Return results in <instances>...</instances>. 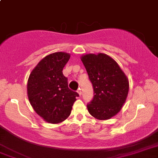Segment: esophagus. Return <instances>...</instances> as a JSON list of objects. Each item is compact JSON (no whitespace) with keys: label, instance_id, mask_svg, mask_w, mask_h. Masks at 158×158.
I'll return each instance as SVG.
<instances>
[{"label":"esophagus","instance_id":"obj_1","mask_svg":"<svg viewBox=\"0 0 158 158\" xmlns=\"http://www.w3.org/2000/svg\"><path fill=\"white\" fill-rule=\"evenodd\" d=\"M77 93L79 94V95H81V94H82V91H81V90L80 89V88L77 90Z\"/></svg>","mask_w":158,"mask_h":158}]
</instances>
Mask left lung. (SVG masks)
I'll list each match as a JSON object with an SVG mask.
<instances>
[{
  "mask_svg": "<svg viewBox=\"0 0 158 158\" xmlns=\"http://www.w3.org/2000/svg\"><path fill=\"white\" fill-rule=\"evenodd\" d=\"M94 89V97L87 105L89 113L100 120L116 115L127 100L129 81L116 62L104 53L81 56Z\"/></svg>",
  "mask_w": 158,
  "mask_h": 158,
  "instance_id": "left-lung-1",
  "label": "left lung"
}]
</instances>
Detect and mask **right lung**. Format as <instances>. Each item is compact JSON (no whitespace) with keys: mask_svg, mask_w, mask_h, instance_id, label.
Masks as SVG:
<instances>
[{"mask_svg":"<svg viewBox=\"0 0 158 158\" xmlns=\"http://www.w3.org/2000/svg\"><path fill=\"white\" fill-rule=\"evenodd\" d=\"M70 57L64 52L49 54L40 60L28 77V100L35 112L49 123L64 121L79 96L69 89L67 77L63 74Z\"/></svg>","mask_w":158,"mask_h":158,"instance_id":"obj_1","label":"right lung"}]
</instances>
